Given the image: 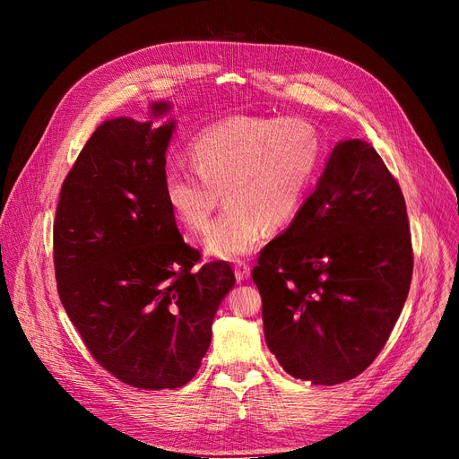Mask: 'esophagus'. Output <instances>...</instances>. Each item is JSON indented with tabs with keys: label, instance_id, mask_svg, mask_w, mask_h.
<instances>
[{
	"label": "esophagus",
	"instance_id": "obj_1",
	"mask_svg": "<svg viewBox=\"0 0 459 459\" xmlns=\"http://www.w3.org/2000/svg\"><path fill=\"white\" fill-rule=\"evenodd\" d=\"M234 274H236V280L242 282V280H246L249 276V264L244 261H238L234 264Z\"/></svg>",
	"mask_w": 459,
	"mask_h": 459
}]
</instances>
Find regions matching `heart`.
Segmentation results:
<instances>
[{
    "label": "heart",
    "instance_id": "1",
    "mask_svg": "<svg viewBox=\"0 0 459 459\" xmlns=\"http://www.w3.org/2000/svg\"><path fill=\"white\" fill-rule=\"evenodd\" d=\"M322 152L320 133L303 117H227L192 139L195 169H166L164 196L188 230L202 232L223 192L227 208L205 234L204 247L217 259H240L269 229H286L298 219Z\"/></svg>",
    "mask_w": 459,
    "mask_h": 459
}]
</instances>
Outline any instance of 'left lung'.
<instances>
[{
  "label": "left lung",
  "instance_id": "obj_1",
  "mask_svg": "<svg viewBox=\"0 0 459 459\" xmlns=\"http://www.w3.org/2000/svg\"><path fill=\"white\" fill-rule=\"evenodd\" d=\"M408 227L403 190L374 146L337 143L298 219L251 273L264 339L290 376L337 385L376 360L408 298Z\"/></svg>",
  "mask_w": 459,
  "mask_h": 459
}]
</instances>
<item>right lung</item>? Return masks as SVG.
Masks as SVG:
<instances>
[{"label": "right lung", "instance_id": "obj_1", "mask_svg": "<svg viewBox=\"0 0 459 459\" xmlns=\"http://www.w3.org/2000/svg\"><path fill=\"white\" fill-rule=\"evenodd\" d=\"M152 116L169 110L151 107ZM175 122L116 117L97 127L61 188L53 255L58 298L93 359L137 389L196 376L236 278L185 244L164 196Z\"/></svg>", "mask_w": 459, "mask_h": 459}]
</instances>
